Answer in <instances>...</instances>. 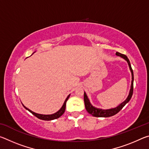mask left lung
I'll list each match as a JSON object with an SVG mask.
<instances>
[{"instance_id":"1","label":"left lung","mask_w":149,"mask_h":149,"mask_svg":"<svg viewBox=\"0 0 149 149\" xmlns=\"http://www.w3.org/2000/svg\"><path fill=\"white\" fill-rule=\"evenodd\" d=\"M116 54L117 56H121L123 58H124L126 61L127 62L128 65H129L130 69L131 70V72H132V85H131V89L130 91V94L128 95V97L124 102H123L122 104H120L118 107L114 108H112V109H108V110H102V109H99V108H97L94 107H93L89 102V100L88 99L87 96L86 95V93H84V102H85V108L88 112L91 115H92L93 116L95 117H110L112 116L115 114H116L117 113H118L122 109L123 107L127 104V103L130 101L131 98H132V95H133V70L132 68V66H131V64L129 59L128 58L125 56V54H121L120 52H116Z\"/></svg>"}]
</instances>
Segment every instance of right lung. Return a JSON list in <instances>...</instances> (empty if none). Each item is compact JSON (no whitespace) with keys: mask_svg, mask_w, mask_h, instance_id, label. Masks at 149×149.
Instances as JSON below:
<instances>
[{"mask_svg":"<svg viewBox=\"0 0 149 149\" xmlns=\"http://www.w3.org/2000/svg\"><path fill=\"white\" fill-rule=\"evenodd\" d=\"M70 95H69L68 96V97L66 98V99H65V100L64 101V104H63V106L62 107V108H60V109L57 112L54 113V114H50V115H43V114H37V113H35L34 112H33V111H31V110H29V108H26V107H25L24 105V107L26 108V109H27L28 111H29L32 114H33L35 116H36L37 118H39V119L40 120H55V119H57V118H58L59 117L61 116L64 114V112H65V104H66V102L68 99H69L70 97Z\"/></svg>","mask_w":149,"mask_h":149,"instance_id":"add662e5","label":"right lung"}]
</instances>
